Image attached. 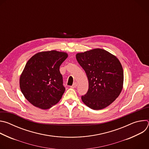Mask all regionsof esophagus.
I'll return each mask as SVG.
<instances>
[{"instance_id": "esophagus-1", "label": "esophagus", "mask_w": 149, "mask_h": 149, "mask_svg": "<svg viewBox=\"0 0 149 149\" xmlns=\"http://www.w3.org/2000/svg\"><path fill=\"white\" fill-rule=\"evenodd\" d=\"M77 87V82H74V83L73 84L72 86H71L70 87L72 88H76Z\"/></svg>"}]
</instances>
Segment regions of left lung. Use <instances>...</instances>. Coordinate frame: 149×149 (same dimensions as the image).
I'll return each mask as SVG.
<instances>
[{
	"label": "left lung",
	"instance_id": "obj_1",
	"mask_svg": "<svg viewBox=\"0 0 149 149\" xmlns=\"http://www.w3.org/2000/svg\"><path fill=\"white\" fill-rule=\"evenodd\" d=\"M79 64L86 72L89 83L82 102L93 110H101L120 95L123 85L121 64L116 56L102 49H94L76 55Z\"/></svg>",
	"mask_w": 149,
	"mask_h": 149
}]
</instances>
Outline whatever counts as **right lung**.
<instances>
[{
  "label": "right lung",
  "mask_w": 149,
  "mask_h": 149,
  "mask_svg": "<svg viewBox=\"0 0 149 149\" xmlns=\"http://www.w3.org/2000/svg\"><path fill=\"white\" fill-rule=\"evenodd\" d=\"M68 57L56 51L37 53L27 62L20 77V88L26 99L41 109L58 103L64 93L59 67Z\"/></svg>",
  "instance_id": "1"
}]
</instances>
